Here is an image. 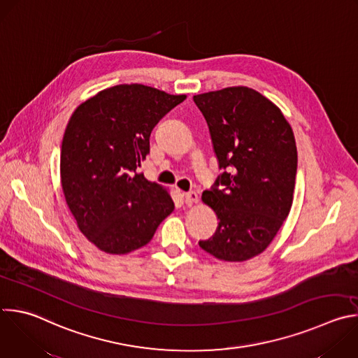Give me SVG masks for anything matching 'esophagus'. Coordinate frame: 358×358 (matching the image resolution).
Returning <instances> with one entry per match:
<instances>
[{"label":"esophagus","mask_w":358,"mask_h":358,"mask_svg":"<svg viewBox=\"0 0 358 358\" xmlns=\"http://www.w3.org/2000/svg\"><path fill=\"white\" fill-rule=\"evenodd\" d=\"M184 199H185V203L188 206H191L192 203H196L198 202V194L195 191H189V192H184L182 194Z\"/></svg>","instance_id":"esophagus-1"}]
</instances>
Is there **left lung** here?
Returning a JSON list of instances; mask_svg holds the SVG:
<instances>
[{"label": "left lung", "mask_w": 358, "mask_h": 358, "mask_svg": "<svg viewBox=\"0 0 358 358\" xmlns=\"http://www.w3.org/2000/svg\"><path fill=\"white\" fill-rule=\"evenodd\" d=\"M209 128L222 174L202 201L219 219L199 248L224 262H245L267 249L287 219L298 153L282 112L249 87L194 95Z\"/></svg>", "instance_id": "8db88e82"}]
</instances>
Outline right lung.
I'll use <instances>...</instances> for the list:
<instances>
[{"label": "right lung", "mask_w": 358, "mask_h": 358, "mask_svg": "<svg viewBox=\"0 0 358 358\" xmlns=\"http://www.w3.org/2000/svg\"><path fill=\"white\" fill-rule=\"evenodd\" d=\"M185 98L121 84L73 112L62 142V188L78 229L99 250L143 248L174 210L169 192L136 170L150 152L153 128Z\"/></svg>", "instance_id": "add662e5"}]
</instances>
